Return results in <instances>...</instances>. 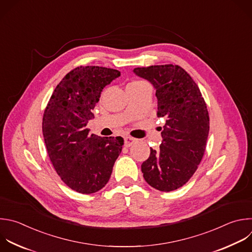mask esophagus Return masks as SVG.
<instances>
[{"label": "esophagus", "instance_id": "34e87169", "mask_svg": "<svg viewBox=\"0 0 252 252\" xmlns=\"http://www.w3.org/2000/svg\"><path fill=\"white\" fill-rule=\"evenodd\" d=\"M135 141V138L130 137V136H125V146L126 147H129L130 145H132V143Z\"/></svg>", "mask_w": 252, "mask_h": 252}]
</instances>
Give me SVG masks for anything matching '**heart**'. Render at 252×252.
<instances>
[{
  "instance_id": "obj_1",
  "label": "heart",
  "mask_w": 252,
  "mask_h": 252,
  "mask_svg": "<svg viewBox=\"0 0 252 252\" xmlns=\"http://www.w3.org/2000/svg\"><path fill=\"white\" fill-rule=\"evenodd\" d=\"M139 83H142V81H133V82L129 83L128 85H133V84H139Z\"/></svg>"
}]
</instances>
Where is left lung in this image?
I'll use <instances>...</instances> for the list:
<instances>
[{
  "label": "left lung",
  "mask_w": 252,
  "mask_h": 252,
  "mask_svg": "<svg viewBox=\"0 0 252 252\" xmlns=\"http://www.w3.org/2000/svg\"><path fill=\"white\" fill-rule=\"evenodd\" d=\"M133 72L152 84L157 117L166 119L159 149L150 148L141 165L143 177L159 191L176 190L189 181L203 158L210 129L207 105L195 81L178 65L137 67Z\"/></svg>",
  "instance_id": "8db88e82"
}]
</instances>
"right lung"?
Masks as SVG:
<instances>
[{
	"mask_svg": "<svg viewBox=\"0 0 252 252\" xmlns=\"http://www.w3.org/2000/svg\"><path fill=\"white\" fill-rule=\"evenodd\" d=\"M121 72L80 66L56 86L45 108L42 132L50 161L61 180L81 194H92L108 183L124 139L89 133L87 124L103 89Z\"/></svg>",
	"mask_w": 252,
	"mask_h": 252,
	"instance_id": "right-lung-1",
	"label": "right lung"
}]
</instances>
